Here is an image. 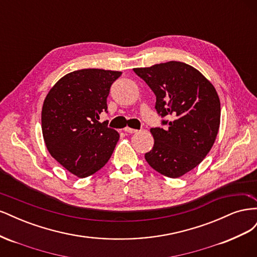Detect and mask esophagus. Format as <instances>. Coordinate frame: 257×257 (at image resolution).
<instances>
[{
  "instance_id": "esophagus-1",
  "label": "esophagus",
  "mask_w": 257,
  "mask_h": 257,
  "mask_svg": "<svg viewBox=\"0 0 257 257\" xmlns=\"http://www.w3.org/2000/svg\"><path fill=\"white\" fill-rule=\"evenodd\" d=\"M124 132H125V133H131V134H133V133H137L138 130L131 128V127H125V128H124Z\"/></svg>"
}]
</instances>
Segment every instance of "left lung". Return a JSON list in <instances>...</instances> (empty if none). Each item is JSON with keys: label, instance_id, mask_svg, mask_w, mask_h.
<instances>
[{"label": "left lung", "instance_id": "obj_1", "mask_svg": "<svg viewBox=\"0 0 257 257\" xmlns=\"http://www.w3.org/2000/svg\"><path fill=\"white\" fill-rule=\"evenodd\" d=\"M157 96L155 109L162 125L152 127L153 148L145 159L154 170L178 178L195 168L211 150L220 127L219 95L206 77L193 66L169 61L134 68Z\"/></svg>", "mask_w": 257, "mask_h": 257}]
</instances>
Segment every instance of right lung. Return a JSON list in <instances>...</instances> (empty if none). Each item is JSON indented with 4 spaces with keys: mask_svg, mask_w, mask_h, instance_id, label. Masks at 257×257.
Wrapping results in <instances>:
<instances>
[{
    "mask_svg": "<svg viewBox=\"0 0 257 257\" xmlns=\"http://www.w3.org/2000/svg\"><path fill=\"white\" fill-rule=\"evenodd\" d=\"M121 72L79 69L65 75L44 100L42 131L51 157L69 173L85 178L105 166L119 133L100 123L107 97Z\"/></svg>",
    "mask_w": 257,
    "mask_h": 257,
    "instance_id": "obj_1",
    "label": "right lung"
}]
</instances>
